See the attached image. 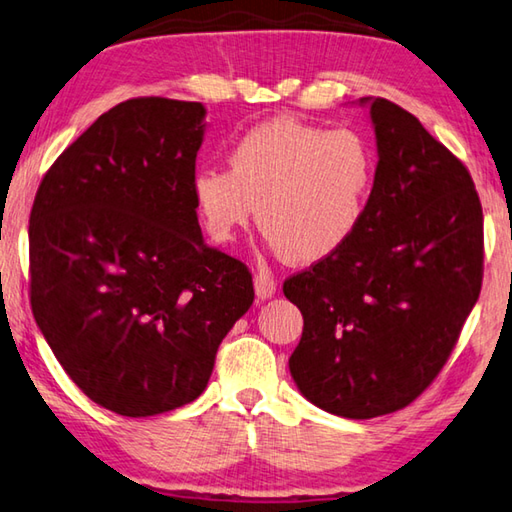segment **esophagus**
Returning <instances> with one entry per match:
<instances>
[{
    "label": "esophagus",
    "mask_w": 512,
    "mask_h": 512,
    "mask_svg": "<svg viewBox=\"0 0 512 512\" xmlns=\"http://www.w3.org/2000/svg\"><path fill=\"white\" fill-rule=\"evenodd\" d=\"M275 288H277V284L273 280L271 271H268V268H259V271L255 273V293L259 300H268V297L275 293Z\"/></svg>",
    "instance_id": "1"
}]
</instances>
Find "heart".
I'll list each match as a JSON object with an SVG mask.
<instances>
[{"mask_svg":"<svg viewBox=\"0 0 512 512\" xmlns=\"http://www.w3.org/2000/svg\"><path fill=\"white\" fill-rule=\"evenodd\" d=\"M228 167L194 174V206L208 235L228 244L257 208V224L275 253L315 264L345 248L360 228L376 154L353 129L282 116L241 134L228 152Z\"/></svg>","mask_w":512,"mask_h":512,"instance_id":"obj_1","label":"heart"}]
</instances>
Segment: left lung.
I'll list each match as a JSON object with an SVG mask.
<instances>
[{
  "label": "left lung",
  "mask_w": 512,
  "mask_h": 512,
  "mask_svg": "<svg viewBox=\"0 0 512 512\" xmlns=\"http://www.w3.org/2000/svg\"><path fill=\"white\" fill-rule=\"evenodd\" d=\"M367 102L374 188L345 248L288 277L302 311L291 376L313 405L345 418L392 414L439 376L483 280V212L457 156L410 111Z\"/></svg>",
  "instance_id": "1"
}]
</instances>
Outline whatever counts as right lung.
<instances>
[{"mask_svg": "<svg viewBox=\"0 0 512 512\" xmlns=\"http://www.w3.org/2000/svg\"><path fill=\"white\" fill-rule=\"evenodd\" d=\"M201 102L132 98L44 174L29 221L31 309L69 378L120 416L192 403L255 300L203 241L192 197Z\"/></svg>", "mask_w": 512, "mask_h": 512, "instance_id": "right-lung-1", "label": "right lung"}]
</instances>
